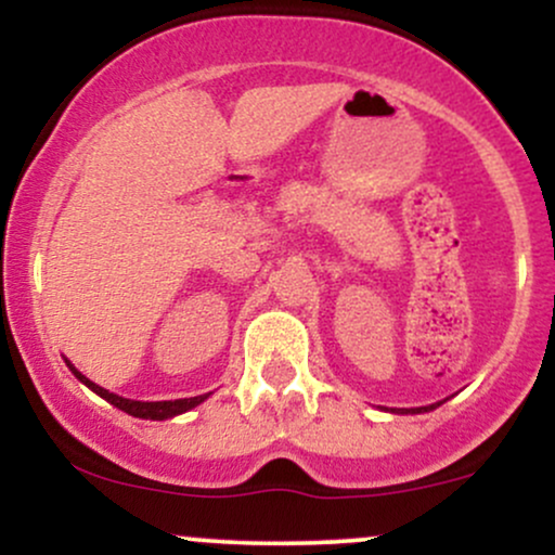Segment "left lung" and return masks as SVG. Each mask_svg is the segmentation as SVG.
I'll list each match as a JSON object with an SVG mask.
<instances>
[{
  "mask_svg": "<svg viewBox=\"0 0 555 555\" xmlns=\"http://www.w3.org/2000/svg\"><path fill=\"white\" fill-rule=\"evenodd\" d=\"M436 406H438V404H430V406H417V410H406V412H430V410H436ZM401 412H404V410H401Z\"/></svg>",
  "mask_w": 555,
  "mask_h": 555,
  "instance_id": "1",
  "label": "left lung"
}]
</instances>
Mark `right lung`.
Listing matches in <instances>:
<instances>
[{"label": "right lung", "mask_w": 555, "mask_h": 555, "mask_svg": "<svg viewBox=\"0 0 555 555\" xmlns=\"http://www.w3.org/2000/svg\"><path fill=\"white\" fill-rule=\"evenodd\" d=\"M67 367L75 373V378L80 380V384H86L91 391L99 393L101 399H106L109 404L117 406V410L127 412V415L132 417H143V420H167V417H175V415H182V412L193 410V406L201 404V401L208 399V393H201V397H190V399H175V401H135V399H125V397H117V393L106 391V388L95 386L93 380H88L86 375L80 371H75L73 365H69L67 360Z\"/></svg>", "instance_id": "right-lung-1"}]
</instances>
